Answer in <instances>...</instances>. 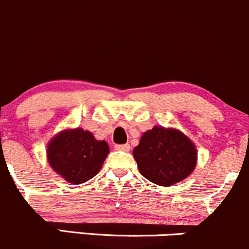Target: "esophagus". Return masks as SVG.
Returning a JSON list of instances; mask_svg holds the SVG:
<instances>
[{"instance_id": "1", "label": "esophagus", "mask_w": 249, "mask_h": 249, "mask_svg": "<svg viewBox=\"0 0 249 249\" xmlns=\"http://www.w3.org/2000/svg\"><path fill=\"white\" fill-rule=\"evenodd\" d=\"M116 150H122V152H128L130 149V146L128 143L125 144H116L115 146Z\"/></svg>"}]
</instances>
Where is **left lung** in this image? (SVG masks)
<instances>
[{"label":"left lung","mask_w":249,"mask_h":249,"mask_svg":"<svg viewBox=\"0 0 249 249\" xmlns=\"http://www.w3.org/2000/svg\"><path fill=\"white\" fill-rule=\"evenodd\" d=\"M133 156L142 177L163 187L188 178L197 162L194 142L178 129L162 125L143 133Z\"/></svg>","instance_id":"8db88e82"}]
</instances>
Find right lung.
I'll return each instance as SVG.
<instances>
[{
  "label": "right lung",
  "instance_id": "1",
  "mask_svg": "<svg viewBox=\"0 0 249 249\" xmlns=\"http://www.w3.org/2000/svg\"><path fill=\"white\" fill-rule=\"evenodd\" d=\"M109 146L82 128L64 129L54 135L47 146L49 166L67 182L81 185L101 170Z\"/></svg>",
  "mask_w": 249,
  "mask_h": 249
}]
</instances>
